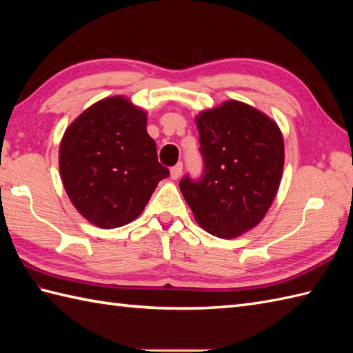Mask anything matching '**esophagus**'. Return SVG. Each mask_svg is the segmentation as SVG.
Returning a JSON list of instances; mask_svg holds the SVG:
<instances>
[{
	"label": "esophagus",
	"mask_w": 353,
	"mask_h": 353,
	"mask_svg": "<svg viewBox=\"0 0 353 353\" xmlns=\"http://www.w3.org/2000/svg\"><path fill=\"white\" fill-rule=\"evenodd\" d=\"M182 171H183V163H182V162H179V163H176V165H174V167H172V168L170 170V174H171V179H174V181H177V179L182 176Z\"/></svg>",
	"instance_id": "esophagus-1"
}]
</instances>
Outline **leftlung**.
Listing matches in <instances>:
<instances>
[{
  "mask_svg": "<svg viewBox=\"0 0 353 353\" xmlns=\"http://www.w3.org/2000/svg\"><path fill=\"white\" fill-rule=\"evenodd\" d=\"M203 154L199 181L179 186L194 219L211 235L236 238L264 219L279 188L285 152L272 118L229 100L196 117Z\"/></svg>",
  "mask_w": 353,
  "mask_h": 353,
  "instance_id": "8db88e82",
  "label": "left lung"
}]
</instances>
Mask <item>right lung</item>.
I'll use <instances>...</instances> for the list:
<instances>
[{
  "instance_id": "obj_1",
  "label": "right lung",
  "mask_w": 353,
  "mask_h": 353,
  "mask_svg": "<svg viewBox=\"0 0 353 353\" xmlns=\"http://www.w3.org/2000/svg\"><path fill=\"white\" fill-rule=\"evenodd\" d=\"M147 112L121 95L97 101L65 130L59 170L74 208L101 229H115L144 211L170 176L147 133Z\"/></svg>"
}]
</instances>
